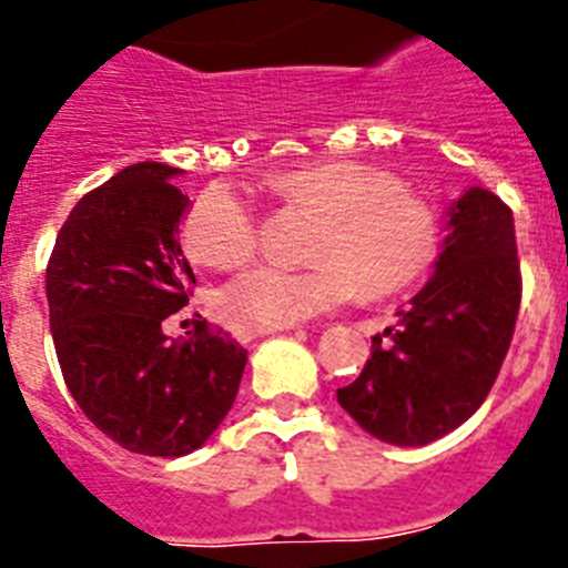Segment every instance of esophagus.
Instances as JSON below:
<instances>
[{
    "label": "esophagus",
    "mask_w": 568,
    "mask_h": 568,
    "mask_svg": "<svg viewBox=\"0 0 568 568\" xmlns=\"http://www.w3.org/2000/svg\"><path fill=\"white\" fill-rule=\"evenodd\" d=\"M277 331H285V327H235V338L237 342H252V338L257 336H268V333H277Z\"/></svg>",
    "instance_id": "obj_1"
}]
</instances>
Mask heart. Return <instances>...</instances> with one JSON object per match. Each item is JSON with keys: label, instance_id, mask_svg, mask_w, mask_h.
Instances as JSON below:
<instances>
[{"label": "heart", "instance_id": "obj_1", "mask_svg": "<svg viewBox=\"0 0 568 568\" xmlns=\"http://www.w3.org/2000/svg\"><path fill=\"white\" fill-rule=\"evenodd\" d=\"M288 204L322 212L308 268L263 263L232 280L221 314L246 327H288L353 300L406 288L428 272L439 248L437 212L389 171L362 162H322L272 176ZM257 212L230 184H210L184 215L190 257L210 268L243 266L257 248Z\"/></svg>", "mask_w": 568, "mask_h": 568}]
</instances>
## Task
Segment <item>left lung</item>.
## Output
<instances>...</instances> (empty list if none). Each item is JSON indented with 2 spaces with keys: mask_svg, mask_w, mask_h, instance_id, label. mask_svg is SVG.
Masks as SVG:
<instances>
[{
  "mask_svg": "<svg viewBox=\"0 0 568 568\" xmlns=\"http://www.w3.org/2000/svg\"><path fill=\"white\" fill-rule=\"evenodd\" d=\"M434 274L373 336L362 375L336 392L358 426L392 445H426L463 426L510 349L521 305L513 210L485 187L448 206Z\"/></svg>",
  "mask_w": 568,
  "mask_h": 568,
  "instance_id": "obj_1",
  "label": "left lung"
}]
</instances>
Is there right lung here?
<instances>
[{
    "label": "right lung",
    "instance_id": "obj_1",
    "mask_svg": "<svg viewBox=\"0 0 568 568\" xmlns=\"http://www.w3.org/2000/svg\"><path fill=\"white\" fill-rule=\"evenodd\" d=\"M179 168L131 164L83 195L47 263V302L67 389L116 445L145 457H184L221 426L241 386L246 349L195 322L164 336L195 274L179 243L190 199Z\"/></svg>",
    "mask_w": 568,
    "mask_h": 568
}]
</instances>
